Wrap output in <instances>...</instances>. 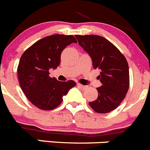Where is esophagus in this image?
<instances>
[{
    "mask_svg": "<svg viewBox=\"0 0 150 150\" xmlns=\"http://www.w3.org/2000/svg\"><path fill=\"white\" fill-rule=\"evenodd\" d=\"M77 86H78V87H79V88H81V89H83V90H84V89H85V88H87V86L82 85V84H79V83H78V84H77Z\"/></svg>",
    "mask_w": 150,
    "mask_h": 150,
    "instance_id": "obj_1",
    "label": "esophagus"
}]
</instances>
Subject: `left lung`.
Here are the masks:
<instances>
[{
	"label": "left lung",
	"mask_w": 150,
	"mask_h": 150,
	"mask_svg": "<svg viewBox=\"0 0 150 150\" xmlns=\"http://www.w3.org/2000/svg\"><path fill=\"white\" fill-rule=\"evenodd\" d=\"M79 44L87 52L95 69L100 71L98 78L102 86L97 88L98 96L89 102L98 113L115 110L125 98L129 88V68L125 56L113 44L100 35H76Z\"/></svg>",
	"instance_id": "left-lung-1"
}]
</instances>
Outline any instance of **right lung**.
Here are the masks:
<instances>
[{
    "label": "right lung",
    "mask_w": 150,
    "mask_h": 150,
    "mask_svg": "<svg viewBox=\"0 0 150 150\" xmlns=\"http://www.w3.org/2000/svg\"><path fill=\"white\" fill-rule=\"evenodd\" d=\"M72 43H76L74 35H52L38 40L22 54L17 68L20 85L28 100L38 109H55L76 85L73 80L60 81L49 76L50 69L60 65L62 51Z\"/></svg>",
    "instance_id": "1"
}]
</instances>
